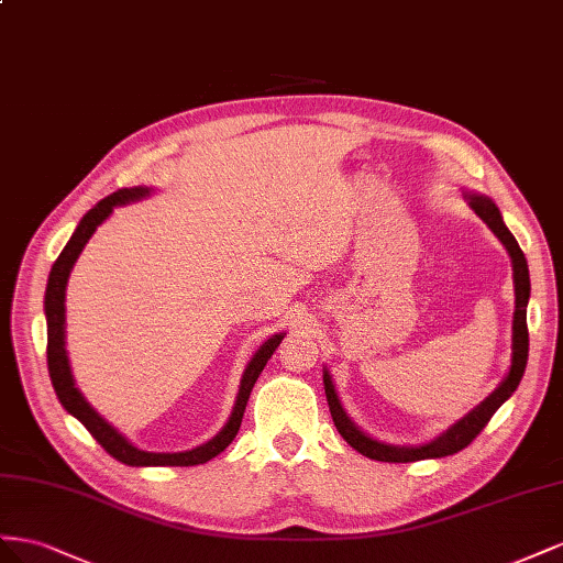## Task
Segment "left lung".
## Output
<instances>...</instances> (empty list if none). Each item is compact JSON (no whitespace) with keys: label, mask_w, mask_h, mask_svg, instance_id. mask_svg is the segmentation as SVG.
<instances>
[{"label":"left lung","mask_w":563,"mask_h":563,"mask_svg":"<svg viewBox=\"0 0 563 563\" xmlns=\"http://www.w3.org/2000/svg\"><path fill=\"white\" fill-rule=\"evenodd\" d=\"M472 210L488 223V229L503 240V245L507 247L509 256H511V266H514V295H517V309H514V336H511V367L509 375L505 377V382L497 387L484 404H481L476 410H472L464 420H460L453 429H448L443 437H439L437 441H431L427 445L420 448H398V445H387L373 441L371 437L353 424L340 398L334 394L332 379L325 373L323 382H325V396H328V406H330V415L332 422L336 427V431L342 433V439L358 451L361 455L371 457V460H379V462H417V460H429V457H445V455H455L460 451H464L481 431L486 429V424L490 422V417L495 415V410L500 408L505 400L517 391L519 382L523 377L526 371V361H528V325H526V307H528V297H531V278H528V264L526 256L517 243V238L509 233V229L505 227V221L500 217V210H497L495 202L484 198V196H467Z\"/></svg>","instance_id":"left-lung-1"}]
</instances>
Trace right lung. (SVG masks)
Segmentation results:
<instances>
[{
    "mask_svg": "<svg viewBox=\"0 0 563 563\" xmlns=\"http://www.w3.org/2000/svg\"><path fill=\"white\" fill-rule=\"evenodd\" d=\"M143 196H148V188H143V186L120 188L112 192V196L103 198L96 207H91V210L82 217V221H79V227L75 229L73 238L68 240V245L63 247L58 260L54 262L52 273H49V283H46V297H44L46 365H49V377H52L54 391L60 400V406L66 408L70 415H75L77 420L87 427V431L96 441H99V445L108 455H112L122 464H130V467H192V464H205L207 460L217 457L219 453L227 451L229 443L235 439L240 422H243V412H245L254 382L262 375L264 365L273 356V351L280 346L283 334L271 336V340L264 342V346L254 353V358L250 361L247 371L243 375V384H240V394H238L231 420L212 441H207L205 445L192 448V451H186V453H146V451H139V448H134L130 441H126L122 433L112 429L103 420V417L87 404L85 396L77 391L75 382H73L68 356H66V342H63V320H66V307H63V301H66V283L70 276V268L77 262L79 252L85 250L87 240L93 235L96 229H99V223L110 217L112 207L115 205H126V202L139 200Z\"/></svg>",
    "mask_w": 563,
    "mask_h": 563,
    "instance_id": "obj_1",
    "label": "right lung"
}]
</instances>
